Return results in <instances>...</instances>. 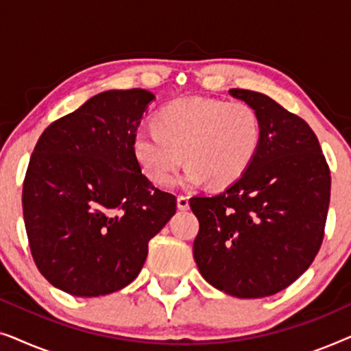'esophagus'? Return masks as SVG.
I'll use <instances>...</instances> for the list:
<instances>
[{"label":"esophagus","mask_w":351,"mask_h":351,"mask_svg":"<svg viewBox=\"0 0 351 351\" xmlns=\"http://www.w3.org/2000/svg\"><path fill=\"white\" fill-rule=\"evenodd\" d=\"M177 208H179L180 210H186L190 208V203H189V196H177Z\"/></svg>","instance_id":"1"}]
</instances>
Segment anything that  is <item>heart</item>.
<instances>
[{"label":"heart","instance_id":"1","mask_svg":"<svg viewBox=\"0 0 351 351\" xmlns=\"http://www.w3.org/2000/svg\"><path fill=\"white\" fill-rule=\"evenodd\" d=\"M156 128H141L131 150L143 176L153 184L169 182L184 161L190 162L177 179L182 186L209 182L222 189L237 182L256 160L262 142V123L246 102L185 97L162 107Z\"/></svg>","mask_w":351,"mask_h":351}]
</instances>
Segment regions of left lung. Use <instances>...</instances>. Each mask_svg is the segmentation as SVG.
<instances>
[{
	"label": "left lung",
	"instance_id": "1",
	"mask_svg": "<svg viewBox=\"0 0 351 351\" xmlns=\"http://www.w3.org/2000/svg\"><path fill=\"white\" fill-rule=\"evenodd\" d=\"M256 110L262 142L239 179L214 196H193V243L209 285L239 299H261L292 285L318 254L330 174L315 132L262 93L230 89Z\"/></svg>",
	"mask_w": 351,
	"mask_h": 351
}]
</instances>
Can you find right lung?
Instances as JSON below:
<instances>
[{
    "label": "right lung",
    "instance_id": "add662e5",
    "mask_svg": "<svg viewBox=\"0 0 351 351\" xmlns=\"http://www.w3.org/2000/svg\"><path fill=\"white\" fill-rule=\"evenodd\" d=\"M153 100L145 89L105 90L38 138L23 220L33 261L57 289L99 297L126 287L176 214V196L153 186L131 150Z\"/></svg>",
    "mask_w": 351,
    "mask_h": 351
}]
</instances>
